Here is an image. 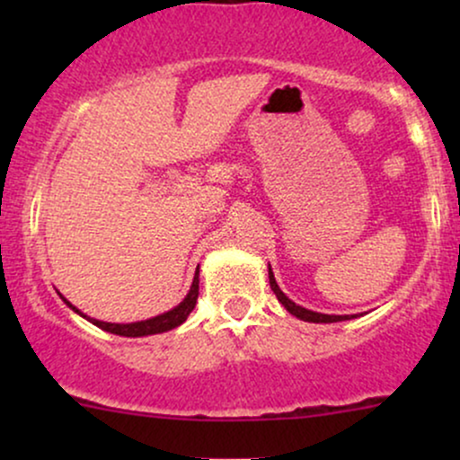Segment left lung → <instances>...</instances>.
Here are the masks:
<instances>
[{
	"label": "left lung",
	"mask_w": 460,
	"mask_h": 460,
	"mask_svg": "<svg viewBox=\"0 0 460 460\" xmlns=\"http://www.w3.org/2000/svg\"><path fill=\"white\" fill-rule=\"evenodd\" d=\"M268 274H270V288H272V292L277 294L279 303H283V307L288 309L292 315H296V318L305 320V322H341V320H348V315H326V314H315V311H309V309H305V307H298L296 303H292V300H289L281 292V289H279L277 281H274L272 270H268Z\"/></svg>",
	"instance_id": "8db88e82"
}]
</instances>
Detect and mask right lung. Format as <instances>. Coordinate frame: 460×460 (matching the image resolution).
<instances>
[{"instance_id":"right-lung-1","label":"right lung","mask_w":460,"mask_h":460,"mask_svg":"<svg viewBox=\"0 0 460 460\" xmlns=\"http://www.w3.org/2000/svg\"><path fill=\"white\" fill-rule=\"evenodd\" d=\"M197 298H199V270H197V274H194V281H192V288H190L188 296L183 298L175 309L166 311V314L155 315V318L145 320V322H134V324H110V322H102V320H91V318H88V320H91L94 326H99V329H103V331H108V332H114V335H123V337L155 335V332L171 331V329H175V326L183 324L188 315L192 314L194 305H197ZM65 303L71 309H75L71 303H68V300H65ZM77 314H82V311H77ZM84 318H86V315H84Z\"/></svg>"}]
</instances>
